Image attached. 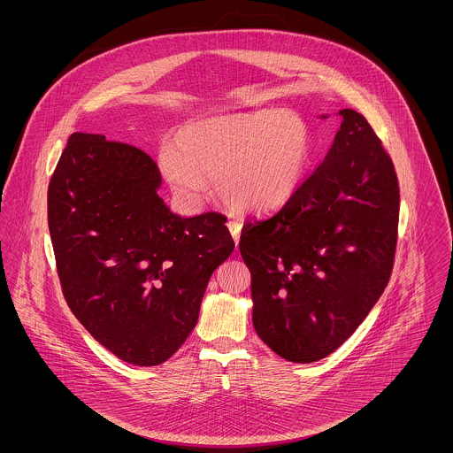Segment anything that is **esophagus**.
Here are the masks:
<instances>
[{
	"label": "esophagus",
	"mask_w": 453,
	"mask_h": 453,
	"mask_svg": "<svg viewBox=\"0 0 453 453\" xmlns=\"http://www.w3.org/2000/svg\"><path fill=\"white\" fill-rule=\"evenodd\" d=\"M227 227H229V231H231V234H233V239H234V242H239V236H241V222L236 220V219H229L227 220Z\"/></svg>",
	"instance_id": "34e87169"
}]
</instances>
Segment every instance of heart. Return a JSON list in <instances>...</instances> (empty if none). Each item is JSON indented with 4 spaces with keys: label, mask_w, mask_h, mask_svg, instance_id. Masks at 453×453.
Wrapping results in <instances>:
<instances>
[{
    "label": "heart",
    "mask_w": 453,
    "mask_h": 453,
    "mask_svg": "<svg viewBox=\"0 0 453 453\" xmlns=\"http://www.w3.org/2000/svg\"><path fill=\"white\" fill-rule=\"evenodd\" d=\"M312 161V137L294 111L261 110L188 122L174 135V150L157 154L173 194L198 207L216 180L220 198L237 212L265 214L285 205L301 188Z\"/></svg>",
    "instance_id": "obj_1"
}]
</instances>
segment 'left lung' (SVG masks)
Listing matches in <instances>:
<instances>
[{"instance_id": "left-lung-1", "label": "left lung", "mask_w": 453, "mask_h": 453, "mask_svg": "<svg viewBox=\"0 0 453 453\" xmlns=\"http://www.w3.org/2000/svg\"><path fill=\"white\" fill-rule=\"evenodd\" d=\"M338 115L323 163L277 212L248 219L239 241L251 272L253 326L294 364L318 362L345 343L388 287L395 255L392 159L362 113Z\"/></svg>"}]
</instances>
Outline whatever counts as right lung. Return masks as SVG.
<instances>
[{
  "label": "right lung",
  "instance_id": "obj_1",
  "mask_svg": "<svg viewBox=\"0 0 453 453\" xmlns=\"http://www.w3.org/2000/svg\"><path fill=\"white\" fill-rule=\"evenodd\" d=\"M141 150L74 132L47 192L65 302L120 360L152 366L185 343L211 275L234 241L219 212L176 216Z\"/></svg>",
  "mask_w": 453,
  "mask_h": 453
}]
</instances>
